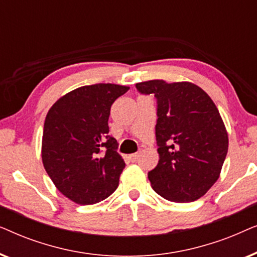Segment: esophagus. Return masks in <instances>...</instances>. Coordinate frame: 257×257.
Here are the masks:
<instances>
[{"mask_svg":"<svg viewBox=\"0 0 257 257\" xmlns=\"http://www.w3.org/2000/svg\"><path fill=\"white\" fill-rule=\"evenodd\" d=\"M139 156L140 154L139 153H133V154H131V156H130L128 158H130V160L132 161V163H135V161H137L138 160V158H139Z\"/></svg>","mask_w":257,"mask_h":257,"instance_id":"esophagus-1","label":"esophagus"}]
</instances>
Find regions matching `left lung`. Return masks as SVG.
<instances>
[{
  "label": "left lung",
  "mask_w": 257,
  "mask_h": 257,
  "mask_svg": "<svg viewBox=\"0 0 257 257\" xmlns=\"http://www.w3.org/2000/svg\"><path fill=\"white\" fill-rule=\"evenodd\" d=\"M136 87L158 103L159 161L149 172L151 186L170 201H195L220 178L227 156L228 133L216 105L191 82L152 79Z\"/></svg>",
  "instance_id": "8db88e82"
}]
</instances>
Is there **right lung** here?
Returning <instances> with one entry per match:
<instances>
[{
  "mask_svg": "<svg viewBox=\"0 0 257 257\" xmlns=\"http://www.w3.org/2000/svg\"><path fill=\"white\" fill-rule=\"evenodd\" d=\"M130 87L99 83L62 96L49 110L42 138V161L56 188L78 205L110 196L125 167L108 135L113 101Z\"/></svg>",
  "mask_w": 257,
  "mask_h": 257,
  "instance_id": "1",
  "label": "right lung"
}]
</instances>
